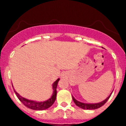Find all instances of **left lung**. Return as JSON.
<instances>
[{
  "instance_id": "left-lung-1",
  "label": "left lung",
  "mask_w": 126,
  "mask_h": 126,
  "mask_svg": "<svg viewBox=\"0 0 126 126\" xmlns=\"http://www.w3.org/2000/svg\"><path fill=\"white\" fill-rule=\"evenodd\" d=\"M111 95V94L108 96V97L107 98V99H105L104 101L96 104H85L83 103V102H79V101L76 100L73 96H72V98H73V100L74 101L75 104L77 105L78 107H79L83 108V109L85 110H95L97 109V108H100L102 106V105H104L107 102V101L108 100V99L110 97Z\"/></svg>"
}]
</instances>
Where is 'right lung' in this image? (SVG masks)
Returning <instances> with one entry per match:
<instances>
[{"mask_svg": "<svg viewBox=\"0 0 126 126\" xmlns=\"http://www.w3.org/2000/svg\"><path fill=\"white\" fill-rule=\"evenodd\" d=\"M60 80V79H57L54 82L53 85V94L51 97L48 99V100L44 101V102H37V101H31L29 99H25L22 96H21L19 94H18L16 91L14 90L15 94L16 95L17 97L20 101L23 104L25 107H28L30 109L34 110H44L47 109L49 107L51 106L54 102L56 98V95H57V91H56V88H57V83Z\"/></svg>", "mask_w": 126, "mask_h": 126, "instance_id": "add662e5", "label": "right lung"}]
</instances>
